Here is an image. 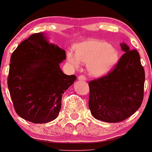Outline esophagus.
Masks as SVG:
<instances>
[{
  "label": "esophagus",
  "mask_w": 152,
  "mask_h": 152,
  "mask_svg": "<svg viewBox=\"0 0 152 152\" xmlns=\"http://www.w3.org/2000/svg\"><path fill=\"white\" fill-rule=\"evenodd\" d=\"M78 79H79V81H85L86 80V78L85 77L84 75H80V76H78Z\"/></svg>",
  "instance_id": "34e87169"
}]
</instances>
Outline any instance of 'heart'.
I'll return each mask as SVG.
<instances>
[{
	"instance_id": "1",
	"label": "heart",
	"mask_w": 152,
	"mask_h": 152,
	"mask_svg": "<svg viewBox=\"0 0 152 152\" xmlns=\"http://www.w3.org/2000/svg\"><path fill=\"white\" fill-rule=\"evenodd\" d=\"M75 53L67 52L68 62L74 67H79L81 62L86 63L91 75L101 76L115 66L119 61V53L110 43L99 39H88L74 47Z\"/></svg>"
}]
</instances>
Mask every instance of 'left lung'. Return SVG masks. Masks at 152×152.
Returning <instances> with one entry per match:
<instances>
[{
    "instance_id": "1",
    "label": "left lung",
    "mask_w": 152,
    "mask_h": 152,
    "mask_svg": "<svg viewBox=\"0 0 152 152\" xmlns=\"http://www.w3.org/2000/svg\"><path fill=\"white\" fill-rule=\"evenodd\" d=\"M124 54L110 72L89 82V107L93 117L118 123L132 115L144 99L145 72L136 50L121 44Z\"/></svg>"
}]
</instances>
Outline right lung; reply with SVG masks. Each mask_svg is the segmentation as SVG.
<instances>
[{
	"mask_svg": "<svg viewBox=\"0 0 152 152\" xmlns=\"http://www.w3.org/2000/svg\"><path fill=\"white\" fill-rule=\"evenodd\" d=\"M66 54L60 47L48 42L42 32L31 34L13 52L8 87L20 117L34 123L57 118L63 94L76 79L60 68Z\"/></svg>",
	"mask_w": 152,
	"mask_h": 152,
	"instance_id": "right-lung-1",
	"label": "right lung"
}]
</instances>
